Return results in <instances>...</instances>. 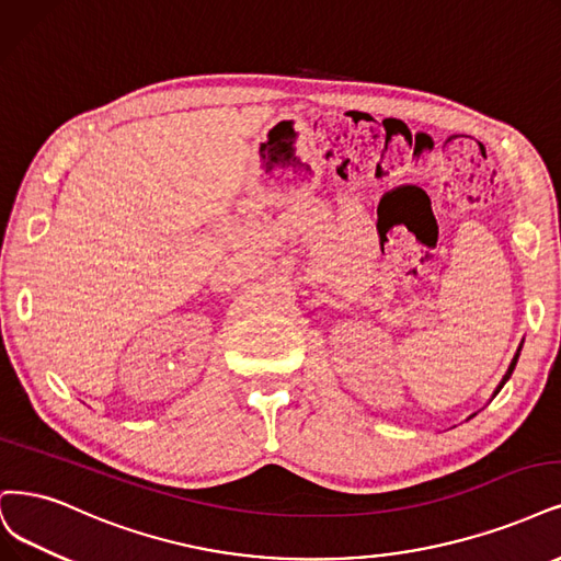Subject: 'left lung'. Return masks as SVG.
Wrapping results in <instances>:
<instances>
[{"instance_id": "1", "label": "left lung", "mask_w": 561, "mask_h": 561, "mask_svg": "<svg viewBox=\"0 0 561 561\" xmlns=\"http://www.w3.org/2000/svg\"><path fill=\"white\" fill-rule=\"evenodd\" d=\"M519 351H523V343H519V347H517V353H515V357H513V362H511V366H508V371H506V376H504V378H501V382L496 385V390H494L492 399H494V397H496V394L501 392V388H504V385L508 382V378L513 376V371H515V364H517V359H519ZM473 415H476V413H473ZM473 415H471V417H473Z\"/></svg>"}]
</instances>
